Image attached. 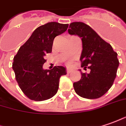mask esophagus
Segmentation results:
<instances>
[{
	"label": "esophagus",
	"mask_w": 126,
	"mask_h": 126,
	"mask_svg": "<svg viewBox=\"0 0 126 126\" xmlns=\"http://www.w3.org/2000/svg\"><path fill=\"white\" fill-rule=\"evenodd\" d=\"M72 72V69H70V68H67V73H71Z\"/></svg>",
	"instance_id": "obj_1"
}]
</instances>
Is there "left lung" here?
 Masks as SVG:
<instances>
[{"label": "left lung", "instance_id": "obj_1", "mask_svg": "<svg viewBox=\"0 0 126 126\" xmlns=\"http://www.w3.org/2000/svg\"><path fill=\"white\" fill-rule=\"evenodd\" d=\"M68 33L81 38V67L90 70L88 74L81 72V79L73 84L74 90L81 97L98 99L109 90L116 78L119 64L117 53L84 23H70Z\"/></svg>", "mask_w": 126, "mask_h": 126}]
</instances>
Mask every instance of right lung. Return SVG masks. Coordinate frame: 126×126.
Listing matches in <instances>:
<instances>
[{
    "instance_id": "add662e5",
    "label": "right lung",
    "mask_w": 126,
    "mask_h": 126,
    "mask_svg": "<svg viewBox=\"0 0 126 126\" xmlns=\"http://www.w3.org/2000/svg\"><path fill=\"white\" fill-rule=\"evenodd\" d=\"M68 24L50 22L37 27L14 58L12 68L16 80L24 94L31 100L45 101L55 95L60 77L65 75L66 69L55 66L43 70L44 56L52 52L54 38L64 33Z\"/></svg>"
}]
</instances>
